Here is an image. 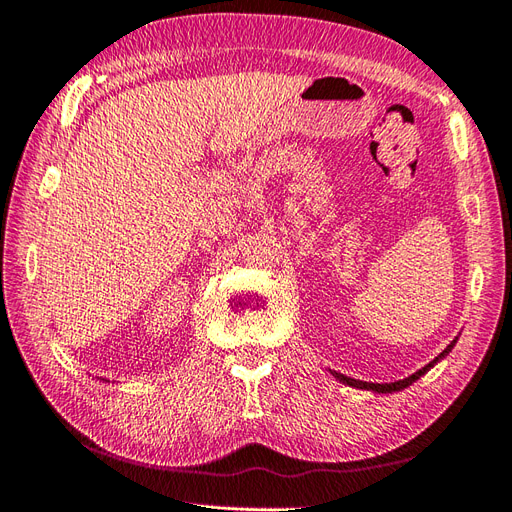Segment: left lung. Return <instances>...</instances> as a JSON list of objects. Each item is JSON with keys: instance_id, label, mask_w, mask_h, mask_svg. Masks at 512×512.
Instances as JSON below:
<instances>
[{"instance_id": "1", "label": "left lung", "mask_w": 512, "mask_h": 512, "mask_svg": "<svg viewBox=\"0 0 512 512\" xmlns=\"http://www.w3.org/2000/svg\"><path fill=\"white\" fill-rule=\"evenodd\" d=\"M452 345H455V341H452L446 349H444V352L440 354V356H437L433 362H429L427 364V367H422L420 371H416L414 375H410V377H405V379H399V382H392V384H371V382H360V379H352V377H345V375H341V373H334V375H337L339 379H341V382L343 384H347V386H354V388H364V390H375V392H394V390H403V388H407V386H412L414 382H416V379L420 377V375H425L431 367H433V364L437 362V360H440V358H444L448 352H450V349H452Z\"/></svg>"}]
</instances>
